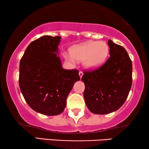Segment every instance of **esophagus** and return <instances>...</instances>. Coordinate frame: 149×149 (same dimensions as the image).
<instances>
[{
  "mask_svg": "<svg viewBox=\"0 0 149 149\" xmlns=\"http://www.w3.org/2000/svg\"><path fill=\"white\" fill-rule=\"evenodd\" d=\"M79 76H80V78H82V76H83V72H82V71H79Z\"/></svg>",
  "mask_w": 149,
  "mask_h": 149,
  "instance_id": "obj_1",
  "label": "esophagus"
}]
</instances>
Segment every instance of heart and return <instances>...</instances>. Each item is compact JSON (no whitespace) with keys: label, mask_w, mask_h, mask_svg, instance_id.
<instances>
[{"label":"heart","mask_w":149,"mask_h":149,"mask_svg":"<svg viewBox=\"0 0 149 149\" xmlns=\"http://www.w3.org/2000/svg\"><path fill=\"white\" fill-rule=\"evenodd\" d=\"M71 55H65L67 60L74 63L75 59L84 61L87 69H95L101 65L109 54V47L104 42L89 41L72 48Z\"/></svg>","instance_id":"b5f03b06"}]
</instances>
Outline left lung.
Masks as SVG:
<instances>
[{"mask_svg": "<svg viewBox=\"0 0 149 149\" xmlns=\"http://www.w3.org/2000/svg\"><path fill=\"white\" fill-rule=\"evenodd\" d=\"M110 57L104 65L84 71L86 107L95 114L104 115L119 109L127 100L132 85V62L123 47L109 40Z\"/></svg>", "mask_w": 149, "mask_h": 149, "instance_id": "obj_1", "label": "left lung"}]
</instances>
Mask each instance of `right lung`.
Here are the masks:
<instances>
[{
    "label": "right lung",
    "instance_id": "obj_1",
    "mask_svg": "<svg viewBox=\"0 0 149 149\" xmlns=\"http://www.w3.org/2000/svg\"><path fill=\"white\" fill-rule=\"evenodd\" d=\"M61 36H43L29 45L20 60L19 86L33 110L56 116L65 110L67 97L80 80L79 71L66 70L58 54Z\"/></svg>",
    "mask_w": 149,
    "mask_h": 149
}]
</instances>
